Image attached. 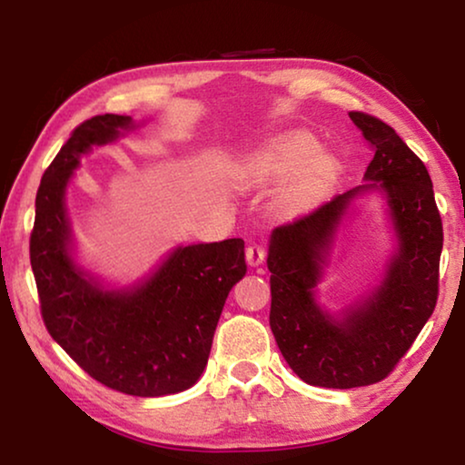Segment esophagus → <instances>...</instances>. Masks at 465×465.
I'll use <instances>...</instances> for the list:
<instances>
[{"instance_id":"34e87169","label":"esophagus","mask_w":465,"mask_h":465,"mask_svg":"<svg viewBox=\"0 0 465 465\" xmlns=\"http://www.w3.org/2000/svg\"><path fill=\"white\" fill-rule=\"evenodd\" d=\"M245 258H247V264H252V266L262 264V262H264V258H266L264 247H262V245H258V243L247 245V250H245Z\"/></svg>"}]
</instances>
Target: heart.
Here are the masks:
<instances>
[{"instance_id": "1", "label": "heart", "mask_w": 465, "mask_h": 465, "mask_svg": "<svg viewBox=\"0 0 465 465\" xmlns=\"http://www.w3.org/2000/svg\"><path fill=\"white\" fill-rule=\"evenodd\" d=\"M315 148L313 137L304 133L282 135L241 158L234 175L243 186H266L294 175L288 188V203L302 205L320 194L332 175L330 158L315 156L309 161Z\"/></svg>"}]
</instances>
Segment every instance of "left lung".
<instances>
[{"label":"left lung","instance_id":"8db88e82","mask_svg":"<svg viewBox=\"0 0 465 465\" xmlns=\"http://www.w3.org/2000/svg\"><path fill=\"white\" fill-rule=\"evenodd\" d=\"M349 118L374 152L364 173L374 183L277 226L266 260L271 330L285 361L304 383L332 390L390 377L434 313L442 253V220L421 158L383 120L364 112H349ZM364 187L388 193L401 250L378 294L334 322L314 304L312 288L341 212Z\"/></svg>","mask_w":465,"mask_h":465}]
</instances>
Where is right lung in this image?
Wrapping results in <instances>:
<instances>
[{"label": "right lung", "instance_id": "right-lung-1", "mask_svg": "<svg viewBox=\"0 0 465 465\" xmlns=\"http://www.w3.org/2000/svg\"><path fill=\"white\" fill-rule=\"evenodd\" d=\"M104 114L75 126L44 171L29 239L44 326L86 374L139 398L188 390L205 371L226 296L247 272L243 239L177 247L143 285L104 292L69 258L67 180L80 154L129 129Z\"/></svg>", "mask_w": 465, "mask_h": 465}]
</instances>
